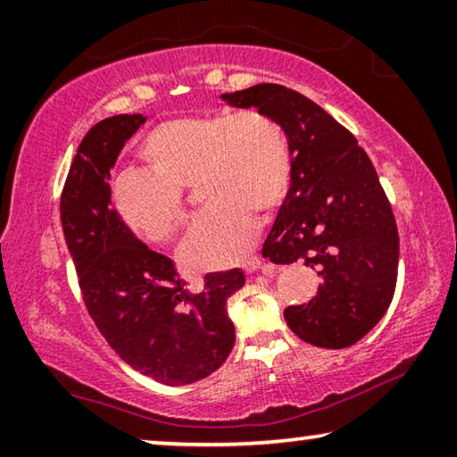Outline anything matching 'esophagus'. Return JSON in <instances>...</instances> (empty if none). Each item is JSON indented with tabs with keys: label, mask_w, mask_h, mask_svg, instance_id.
I'll return each mask as SVG.
<instances>
[{
	"label": "esophagus",
	"mask_w": 457,
	"mask_h": 457,
	"mask_svg": "<svg viewBox=\"0 0 457 457\" xmlns=\"http://www.w3.org/2000/svg\"><path fill=\"white\" fill-rule=\"evenodd\" d=\"M262 260H260L258 256H252V258H248V260H244L242 262V270L245 272V274H252V272H256V270H260V268H262Z\"/></svg>",
	"instance_id": "34e87169"
}]
</instances>
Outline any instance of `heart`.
I'll use <instances>...</instances> for the list:
<instances>
[{
	"instance_id": "b5f03b06",
	"label": "heart",
	"mask_w": 457,
	"mask_h": 457,
	"mask_svg": "<svg viewBox=\"0 0 457 457\" xmlns=\"http://www.w3.org/2000/svg\"><path fill=\"white\" fill-rule=\"evenodd\" d=\"M137 156L146 166L112 183V205L140 240L164 244L185 221L180 191L197 185L205 207L180 248L197 272L220 270L245 256L256 240V217L268 220L293 183V150L277 120L258 110L185 115L156 126Z\"/></svg>"
}]
</instances>
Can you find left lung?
Segmentation results:
<instances>
[{
	"mask_svg": "<svg viewBox=\"0 0 457 457\" xmlns=\"http://www.w3.org/2000/svg\"><path fill=\"white\" fill-rule=\"evenodd\" d=\"M221 99L268 113L291 142L293 183L262 256L303 260L321 282L309 303L285 309L287 325L317 347L353 345L386 313L398 270L396 221L370 158L328 112L285 85L260 83Z\"/></svg>",
	"mask_w": 457,
	"mask_h": 457,
	"instance_id": "left-lung-1",
	"label": "left lung"
}]
</instances>
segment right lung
<instances>
[{"label":"right lung","instance_id":"1","mask_svg":"<svg viewBox=\"0 0 457 457\" xmlns=\"http://www.w3.org/2000/svg\"><path fill=\"white\" fill-rule=\"evenodd\" d=\"M144 121L142 113L113 115L87 132L62 189L61 223L101 336L134 370L183 386L228 360L236 329L226 305L245 277L240 268L205 274L201 293H193L175 262L152 252L115 215L112 169Z\"/></svg>","mask_w":457,"mask_h":457}]
</instances>
